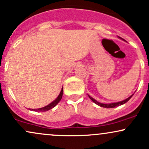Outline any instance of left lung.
<instances>
[{
    "mask_svg": "<svg viewBox=\"0 0 149 149\" xmlns=\"http://www.w3.org/2000/svg\"><path fill=\"white\" fill-rule=\"evenodd\" d=\"M120 38L122 39V38ZM133 96V95H132L130 97H128L127 99H126V100H125L123 101H122V102H116V103H111V104H102V103H100V102H97L96 100H95V99H93L92 97H91L90 96H89L90 97V99L91 100L92 102H95V104H97V105L100 106V107H104V108H114V107H118L120 105H123V104H124L125 103H126V102H127L128 101L130 100V98L132 97Z\"/></svg>",
    "mask_w": 149,
    "mask_h": 149,
    "instance_id": "obj_1",
    "label": "left lung"
}]
</instances>
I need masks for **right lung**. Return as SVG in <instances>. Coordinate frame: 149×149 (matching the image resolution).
<instances>
[{"instance_id":"1","label":"right lung","mask_w":149,"mask_h":149,"mask_svg":"<svg viewBox=\"0 0 149 149\" xmlns=\"http://www.w3.org/2000/svg\"><path fill=\"white\" fill-rule=\"evenodd\" d=\"M62 95H63V88H62V89H61V91L60 92V94L59 95V96H58L57 98L54 101H53L52 103L48 104V105L46 106V107H45L40 108V109H31V110L33 111H42V112L47 111L50 110L51 109L54 108L58 103H59V102H60V100H61V97H62Z\"/></svg>"}]
</instances>
